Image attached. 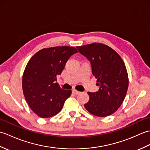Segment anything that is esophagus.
Returning <instances> with one entry per match:
<instances>
[{
    "label": "esophagus",
    "instance_id": "34e87169",
    "mask_svg": "<svg viewBox=\"0 0 150 150\" xmlns=\"http://www.w3.org/2000/svg\"><path fill=\"white\" fill-rule=\"evenodd\" d=\"M72 92L74 94H75V95H78V94H79L81 93L80 91H77V90H73V91H72Z\"/></svg>",
    "mask_w": 150,
    "mask_h": 150
}]
</instances>
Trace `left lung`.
<instances>
[{"label": "left lung", "mask_w": 150, "mask_h": 150, "mask_svg": "<svg viewBox=\"0 0 150 150\" xmlns=\"http://www.w3.org/2000/svg\"><path fill=\"white\" fill-rule=\"evenodd\" d=\"M80 53L90 60L92 74L99 86L97 92H88L90 100L84 107L95 116H109L119 109L128 88V75L122 58L107 45L92 43L77 46Z\"/></svg>", "instance_id": "8db88e82"}]
</instances>
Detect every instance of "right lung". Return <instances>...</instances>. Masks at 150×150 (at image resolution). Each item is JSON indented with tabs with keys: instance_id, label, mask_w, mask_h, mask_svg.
I'll list each match as a JSON object with an SVG mask.
<instances>
[{
	"instance_id": "1",
	"label": "right lung",
	"mask_w": 150,
	"mask_h": 150,
	"mask_svg": "<svg viewBox=\"0 0 150 150\" xmlns=\"http://www.w3.org/2000/svg\"><path fill=\"white\" fill-rule=\"evenodd\" d=\"M77 52L69 46L44 48L28 62L22 76V90L31 110L39 117L55 115L71 95V90L61 89L55 81L69 57Z\"/></svg>"
}]
</instances>
